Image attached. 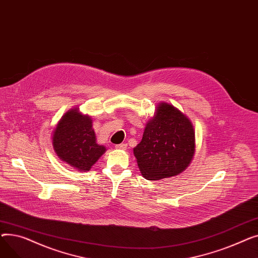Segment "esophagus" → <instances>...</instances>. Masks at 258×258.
I'll list each match as a JSON object with an SVG mask.
<instances>
[{
  "mask_svg": "<svg viewBox=\"0 0 258 258\" xmlns=\"http://www.w3.org/2000/svg\"><path fill=\"white\" fill-rule=\"evenodd\" d=\"M115 147L117 148V150H126L127 145L125 143H121V144H117L115 145Z\"/></svg>",
  "mask_w": 258,
  "mask_h": 258,
  "instance_id": "obj_1",
  "label": "esophagus"
}]
</instances>
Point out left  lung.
Segmentation results:
<instances>
[{"mask_svg": "<svg viewBox=\"0 0 258 258\" xmlns=\"http://www.w3.org/2000/svg\"><path fill=\"white\" fill-rule=\"evenodd\" d=\"M195 154V130L184 114L160 103L146 124L141 142L134 148L139 169L147 180H160L182 172Z\"/></svg>", "mask_w": 258, "mask_h": 258, "instance_id": "1", "label": "left lung"}]
</instances>
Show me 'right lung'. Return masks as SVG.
Masks as SVG:
<instances>
[{
  "label": "right lung",
  "mask_w": 258,
  "mask_h": 258,
  "mask_svg": "<svg viewBox=\"0 0 258 258\" xmlns=\"http://www.w3.org/2000/svg\"><path fill=\"white\" fill-rule=\"evenodd\" d=\"M52 143L62 161L81 171L90 170L105 152L104 146L96 143L91 117L80 114L77 108L62 116L53 132Z\"/></svg>",
  "instance_id": "right-lung-1"
}]
</instances>
